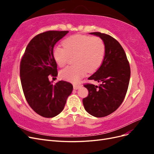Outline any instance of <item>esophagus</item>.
<instances>
[{"mask_svg": "<svg viewBox=\"0 0 154 154\" xmlns=\"http://www.w3.org/2000/svg\"><path fill=\"white\" fill-rule=\"evenodd\" d=\"M80 87H82V85H79V84H74V85H73L74 89H75V90L79 89V88H80Z\"/></svg>", "mask_w": 154, "mask_h": 154, "instance_id": "34e87169", "label": "esophagus"}]
</instances>
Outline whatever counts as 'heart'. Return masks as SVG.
I'll return each instance as SVG.
<instances>
[{
  "mask_svg": "<svg viewBox=\"0 0 154 154\" xmlns=\"http://www.w3.org/2000/svg\"><path fill=\"white\" fill-rule=\"evenodd\" d=\"M63 45L55 46L53 50L56 63L60 67L65 66L70 56H74L75 63L60 71V76L65 80L78 83L87 71H95L103 62L105 46L103 40L98 36L73 35L64 40Z\"/></svg>",
  "mask_w": 154,
  "mask_h": 154,
  "instance_id": "1",
  "label": "heart"
}]
</instances>
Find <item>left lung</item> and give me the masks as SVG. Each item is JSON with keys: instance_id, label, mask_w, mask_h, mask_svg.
<instances>
[{"instance_id": "obj_1", "label": "left lung", "mask_w": 154, "mask_h": 154, "mask_svg": "<svg viewBox=\"0 0 154 154\" xmlns=\"http://www.w3.org/2000/svg\"><path fill=\"white\" fill-rule=\"evenodd\" d=\"M89 34L103 40L105 52L101 66L88 78L100 84L84 85L88 95L83 99V104L88 114L102 118L114 112L123 101L129 84L130 68L122 46L113 37L100 32Z\"/></svg>"}]
</instances>
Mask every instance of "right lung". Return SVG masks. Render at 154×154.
<instances>
[{
  "instance_id": "right-lung-1",
  "label": "right lung",
  "mask_w": 154,
  "mask_h": 154,
  "mask_svg": "<svg viewBox=\"0 0 154 154\" xmlns=\"http://www.w3.org/2000/svg\"><path fill=\"white\" fill-rule=\"evenodd\" d=\"M67 31H49L35 36L27 45L20 66V77L27 103L36 113L53 118L63 110L73 87L66 81L53 84L49 76H57L53 50Z\"/></svg>"
}]
</instances>
